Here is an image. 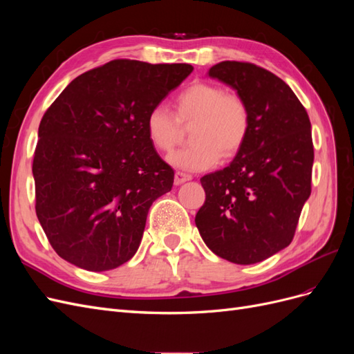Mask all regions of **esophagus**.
<instances>
[{
    "instance_id": "esophagus-1",
    "label": "esophagus",
    "mask_w": 354,
    "mask_h": 354,
    "mask_svg": "<svg viewBox=\"0 0 354 354\" xmlns=\"http://www.w3.org/2000/svg\"><path fill=\"white\" fill-rule=\"evenodd\" d=\"M192 180V176L190 174H186V173H181V171H177L176 176H174V185L178 186V185H183L186 183V181Z\"/></svg>"
}]
</instances>
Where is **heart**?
I'll use <instances>...</instances> for the list:
<instances>
[{
    "label": "heart",
    "mask_w": 354,
    "mask_h": 354,
    "mask_svg": "<svg viewBox=\"0 0 354 354\" xmlns=\"http://www.w3.org/2000/svg\"><path fill=\"white\" fill-rule=\"evenodd\" d=\"M176 116L164 104L147 112L145 128L149 142L159 152L177 145L181 127L190 130L189 147L171 153L168 160L186 171H202L216 165L220 158L230 159L243 146L250 131V111L236 94L217 84L195 82L174 99Z\"/></svg>",
    "instance_id": "obj_1"
}]
</instances>
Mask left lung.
I'll return each instance as SVG.
<instances>
[{"mask_svg": "<svg viewBox=\"0 0 354 354\" xmlns=\"http://www.w3.org/2000/svg\"><path fill=\"white\" fill-rule=\"evenodd\" d=\"M236 90L250 111V131L227 165L203 176L205 202L195 223L221 259L254 264L291 243L312 192V125L304 106L274 73L246 62L208 71Z\"/></svg>", "mask_w": 354, "mask_h": 354, "instance_id": "left-lung-1", "label": "left lung"}]
</instances>
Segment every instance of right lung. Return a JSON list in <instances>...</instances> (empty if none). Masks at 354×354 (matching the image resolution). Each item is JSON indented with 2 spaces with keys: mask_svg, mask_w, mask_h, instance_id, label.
<instances>
[{
  "mask_svg": "<svg viewBox=\"0 0 354 354\" xmlns=\"http://www.w3.org/2000/svg\"><path fill=\"white\" fill-rule=\"evenodd\" d=\"M192 71L187 63L112 60L75 78L42 116L35 211L63 260L104 272L133 259L149 208L174 183L149 142L146 115Z\"/></svg>",
  "mask_w": 354,
  "mask_h": 354,
  "instance_id": "right-lung-1",
  "label": "right lung"
}]
</instances>
